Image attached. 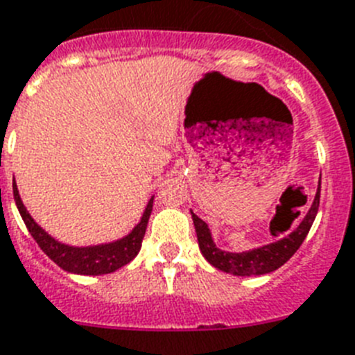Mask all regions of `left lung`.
Masks as SVG:
<instances>
[{"label":"left lung","instance_id":"1","mask_svg":"<svg viewBox=\"0 0 355 355\" xmlns=\"http://www.w3.org/2000/svg\"><path fill=\"white\" fill-rule=\"evenodd\" d=\"M320 193L321 182L306 216L287 238H284V240H279L276 243H270V245H263L260 249H252V251L247 252H227L218 249V247L214 245L213 240H211L207 223L202 218H198L195 213H191L193 223H195L196 229V238H198V247H200L202 254H204L205 260L209 261L213 267L223 270V272L234 274V276H256V274H267L279 269L285 261L291 260V256L300 249V245H302L303 240L309 234V231H311V225L315 218L318 207H320Z\"/></svg>","mask_w":355,"mask_h":355}]
</instances>
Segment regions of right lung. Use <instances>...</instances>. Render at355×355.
Returning a JSON list of instances; mask_svg holds the SVG:
<instances>
[{
	"label": "right lung",
	"mask_w": 355,
	"mask_h": 355,
	"mask_svg": "<svg viewBox=\"0 0 355 355\" xmlns=\"http://www.w3.org/2000/svg\"><path fill=\"white\" fill-rule=\"evenodd\" d=\"M12 187H14V200H16L17 209H19L21 218L25 222L26 229L31 231V234L34 236L37 245L43 249L44 254L49 256L52 261H55L61 269L68 270V272L88 274V276L113 272V270H117L122 265L130 263L141 251L142 238H144L148 220H150L151 209H153V198L146 205L141 222L137 223V227L128 236L122 238V240L106 243V245L70 247L55 242L52 236L44 233L43 229L32 220L31 214L26 213L25 205H23L19 198V193H17L16 182L12 184Z\"/></svg>",
	"instance_id": "1"
}]
</instances>
